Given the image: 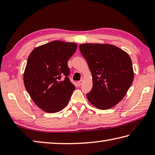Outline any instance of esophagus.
I'll return each mask as SVG.
<instances>
[{"label": "esophagus", "instance_id": "esophagus-1", "mask_svg": "<svg viewBox=\"0 0 155 155\" xmlns=\"http://www.w3.org/2000/svg\"><path fill=\"white\" fill-rule=\"evenodd\" d=\"M83 80H80L79 81H78V85H81L83 84Z\"/></svg>", "mask_w": 155, "mask_h": 155}]
</instances>
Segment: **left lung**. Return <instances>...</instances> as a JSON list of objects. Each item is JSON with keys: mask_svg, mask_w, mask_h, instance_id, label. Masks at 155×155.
I'll return each mask as SVG.
<instances>
[{"mask_svg": "<svg viewBox=\"0 0 155 155\" xmlns=\"http://www.w3.org/2000/svg\"><path fill=\"white\" fill-rule=\"evenodd\" d=\"M79 49L92 74L93 87L87 94L88 101L100 109L111 108L132 85L134 73L129 55L109 44H83Z\"/></svg>", "mask_w": 155, "mask_h": 155, "instance_id": "1", "label": "left lung"}]
</instances>
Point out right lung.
<instances>
[{
    "label": "right lung",
    "instance_id": "1",
    "mask_svg": "<svg viewBox=\"0 0 155 155\" xmlns=\"http://www.w3.org/2000/svg\"><path fill=\"white\" fill-rule=\"evenodd\" d=\"M77 48L75 43L53 41L37 47L28 56L24 74L25 88L44 111L58 112L69 102L75 86L68 77V61Z\"/></svg>",
    "mask_w": 155,
    "mask_h": 155
}]
</instances>
